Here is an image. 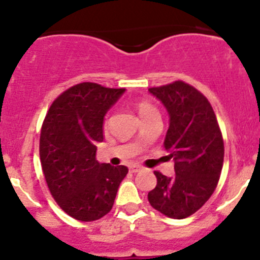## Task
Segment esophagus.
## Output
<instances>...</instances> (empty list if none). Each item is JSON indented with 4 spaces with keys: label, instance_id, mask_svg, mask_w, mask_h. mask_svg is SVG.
I'll return each instance as SVG.
<instances>
[{
    "label": "esophagus",
    "instance_id": "obj_1",
    "mask_svg": "<svg viewBox=\"0 0 260 260\" xmlns=\"http://www.w3.org/2000/svg\"><path fill=\"white\" fill-rule=\"evenodd\" d=\"M141 170H142V167L137 166V165H135V166L131 167V172H133V174H136V172H140Z\"/></svg>",
    "mask_w": 260,
    "mask_h": 260
}]
</instances>
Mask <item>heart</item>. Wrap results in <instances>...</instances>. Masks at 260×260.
<instances>
[{
    "label": "heart",
    "mask_w": 260,
    "mask_h": 260,
    "mask_svg": "<svg viewBox=\"0 0 260 260\" xmlns=\"http://www.w3.org/2000/svg\"><path fill=\"white\" fill-rule=\"evenodd\" d=\"M137 111H138V114H140V117H145L146 114H148L149 112L154 111V107L151 106L149 103H147V102H140V103L137 104Z\"/></svg>",
    "instance_id": "heart-1"
}]
</instances>
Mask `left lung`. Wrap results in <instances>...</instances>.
<instances>
[{
  "label": "left lung",
  "instance_id": "1",
  "mask_svg": "<svg viewBox=\"0 0 260 260\" xmlns=\"http://www.w3.org/2000/svg\"><path fill=\"white\" fill-rule=\"evenodd\" d=\"M148 91L169 113L164 145L175 159L172 177L154 171L157 185L148 192V201L171 219H185L216 188L224 162L221 132L211 104L193 86L179 80Z\"/></svg>",
  "mask_w": 260,
  "mask_h": 260
}]
</instances>
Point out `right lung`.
<instances>
[{
  "mask_svg": "<svg viewBox=\"0 0 260 260\" xmlns=\"http://www.w3.org/2000/svg\"><path fill=\"white\" fill-rule=\"evenodd\" d=\"M125 89L80 83L60 94L50 107L40 136L44 176L57 205L80 221H94L113 208L125 166L101 164L104 117Z\"/></svg>",
  "mask_w": 260,
  "mask_h": 260,
  "instance_id": "obj_1",
  "label": "right lung"
}]
</instances>
